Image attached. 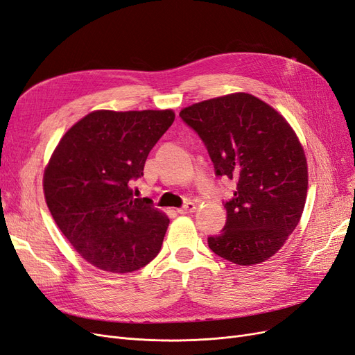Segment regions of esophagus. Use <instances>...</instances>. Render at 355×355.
<instances>
[{
    "label": "esophagus",
    "instance_id": "esophagus-1",
    "mask_svg": "<svg viewBox=\"0 0 355 355\" xmlns=\"http://www.w3.org/2000/svg\"><path fill=\"white\" fill-rule=\"evenodd\" d=\"M194 211H196V203L189 200V202H186V203L182 205V207L178 209V214H189V212H194Z\"/></svg>",
    "mask_w": 355,
    "mask_h": 355
}]
</instances>
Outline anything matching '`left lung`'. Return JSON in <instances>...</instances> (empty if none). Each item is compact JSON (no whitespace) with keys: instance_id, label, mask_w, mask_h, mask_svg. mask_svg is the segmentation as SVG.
Returning a JSON list of instances; mask_svg holds the SVG:
<instances>
[{"instance_id":"obj_1","label":"left lung","mask_w":355,"mask_h":355,"mask_svg":"<svg viewBox=\"0 0 355 355\" xmlns=\"http://www.w3.org/2000/svg\"><path fill=\"white\" fill-rule=\"evenodd\" d=\"M209 153L216 177L236 182L225 225L208 237L214 254L239 266L272 257L298 225L308 171L298 137L262 100L236 93L180 112Z\"/></svg>"}]
</instances>
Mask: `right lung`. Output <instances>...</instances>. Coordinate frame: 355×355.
I'll list each match as a JSON object with an SVG mask.
<instances>
[{
    "instance_id": "right-lung-1",
    "label": "right lung",
    "mask_w": 355,
    "mask_h": 355,
    "mask_svg": "<svg viewBox=\"0 0 355 355\" xmlns=\"http://www.w3.org/2000/svg\"><path fill=\"white\" fill-rule=\"evenodd\" d=\"M173 110L88 113L67 131L44 174L53 218L85 261L110 272L147 266L169 224L152 200L132 196L146 159L173 125Z\"/></svg>"
}]
</instances>
